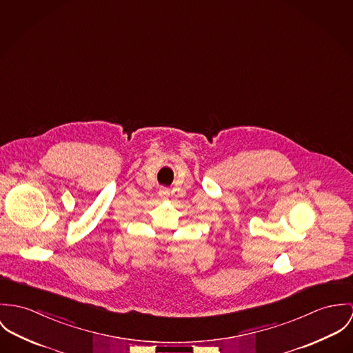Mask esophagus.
<instances>
[{
	"label": "esophagus",
	"instance_id": "obj_1",
	"mask_svg": "<svg viewBox=\"0 0 353 353\" xmlns=\"http://www.w3.org/2000/svg\"><path fill=\"white\" fill-rule=\"evenodd\" d=\"M158 196H159L161 199H168V197L170 196V191H169L168 188H159Z\"/></svg>",
	"mask_w": 353,
	"mask_h": 353
}]
</instances>
